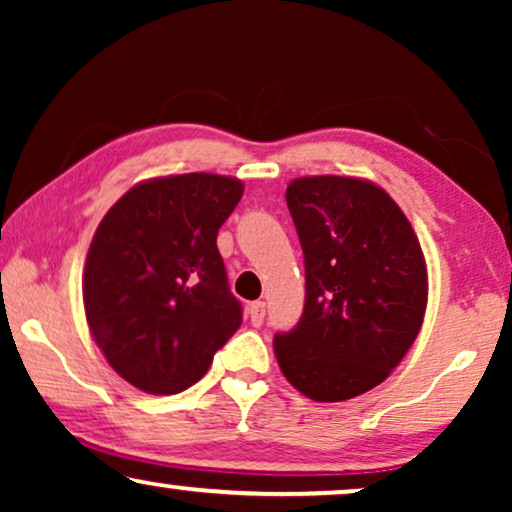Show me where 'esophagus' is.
<instances>
[{"instance_id":"34e87169","label":"esophagus","mask_w":512,"mask_h":512,"mask_svg":"<svg viewBox=\"0 0 512 512\" xmlns=\"http://www.w3.org/2000/svg\"><path fill=\"white\" fill-rule=\"evenodd\" d=\"M249 319L254 326H261L265 319V303L263 300H256V303L249 305Z\"/></svg>"}]
</instances>
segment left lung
Returning <instances> with one entry per match:
<instances>
[{"label": "left lung", "instance_id": "8db88e82", "mask_svg": "<svg viewBox=\"0 0 512 512\" xmlns=\"http://www.w3.org/2000/svg\"><path fill=\"white\" fill-rule=\"evenodd\" d=\"M286 205L305 254L298 326L275 335L286 380L319 403L387 380L422 328L429 275L419 240L391 195L356 177H300Z\"/></svg>", "mask_w": 512, "mask_h": 512}]
</instances>
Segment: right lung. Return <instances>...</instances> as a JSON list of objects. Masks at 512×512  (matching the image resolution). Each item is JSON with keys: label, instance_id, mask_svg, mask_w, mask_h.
I'll list each match as a JSON object with an SVG mask.
<instances>
[{"label": "right lung", "instance_id": "1", "mask_svg": "<svg viewBox=\"0 0 512 512\" xmlns=\"http://www.w3.org/2000/svg\"><path fill=\"white\" fill-rule=\"evenodd\" d=\"M242 193V181L223 174L146 179L97 226L83 307L104 359L132 387L179 394L240 328L216 235Z\"/></svg>", "mask_w": 512, "mask_h": 512}]
</instances>
